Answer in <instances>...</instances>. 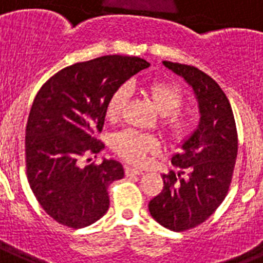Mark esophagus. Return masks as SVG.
Wrapping results in <instances>:
<instances>
[{"label":"esophagus","instance_id":"34e87169","mask_svg":"<svg viewBox=\"0 0 263 263\" xmlns=\"http://www.w3.org/2000/svg\"><path fill=\"white\" fill-rule=\"evenodd\" d=\"M143 171L142 170H136V168H132V167H127L125 168V175L127 176H135V175H142Z\"/></svg>","mask_w":263,"mask_h":263}]
</instances>
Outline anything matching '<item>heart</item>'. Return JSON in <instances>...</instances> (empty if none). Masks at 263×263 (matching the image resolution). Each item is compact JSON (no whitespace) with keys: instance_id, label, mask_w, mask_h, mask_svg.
I'll return each instance as SVG.
<instances>
[{"instance_id":"1","label":"heart","mask_w":263,"mask_h":263,"mask_svg":"<svg viewBox=\"0 0 263 263\" xmlns=\"http://www.w3.org/2000/svg\"><path fill=\"white\" fill-rule=\"evenodd\" d=\"M147 98L152 105L162 115L159 127L167 140L174 144H182L191 136L195 121L187 112L179 111L184 104V93L176 84L165 81H152L144 88ZM129 90L121 85L111 93L105 105V116L108 120L115 121L120 119L127 105ZM112 148L121 158L134 164H143L149 154L159 149V142L155 136L140 134L134 129H125L114 136Z\"/></svg>"}]
</instances>
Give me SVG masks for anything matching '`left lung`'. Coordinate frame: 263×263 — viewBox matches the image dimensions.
<instances>
[{"label":"left lung","instance_id":"8db88e82","mask_svg":"<svg viewBox=\"0 0 263 263\" xmlns=\"http://www.w3.org/2000/svg\"><path fill=\"white\" fill-rule=\"evenodd\" d=\"M193 87L199 104L196 131L171 159L179 173L163 175V190L148 203L152 218L173 231L199 226L226 198L238 154L233 109L222 88L209 74L186 64L163 61Z\"/></svg>","mask_w":263,"mask_h":263}]
</instances>
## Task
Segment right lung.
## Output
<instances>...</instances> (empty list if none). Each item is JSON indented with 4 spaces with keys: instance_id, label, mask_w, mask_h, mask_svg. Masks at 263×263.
Segmentation results:
<instances>
[{
    "instance_id": "1",
    "label": "right lung",
    "mask_w": 263,
    "mask_h": 263,
    "mask_svg": "<svg viewBox=\"0 0 263 263\" xmlns=\"http://www.w3.org/2000/svg\"><path fill=\"white\" fill-rule=\"evenodd\" d=\"M149 64L140 57L103 56L59 70L39 90L25 131L26 176L36 199L50 218L81 229L109 207L108 186L124 176L116 160L80 165L99 154L105 105L116 88Z\"/></svg>"
}]
</instances>
